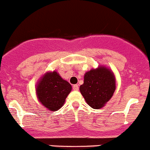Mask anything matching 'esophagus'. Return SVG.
<instances>
[{
    "label": "esophagus",
    "instance_id": "esophagus-1",
    "mask_svg": "<svg viewBox=\"0 0 150 150\" xmlns=\"http://www.w3.org/2000/svg\"><path fill=\"white\" fill-rule=\"evenodd\" d=\"M73 89H74V91L79 90V86H78V85H74V86H73Z\"/></svg>",
    "mask_w": 150,
    "mask_h": 150
}]
</instances>
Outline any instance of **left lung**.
Here are the masks:
<instances>
[{"label": "left lung", "mask_w": 150, "mask_h": 150, "mask_svg": "<svg viewBox=\"0 0 150 150\" xmlns=\"http://www.w3.org/2000/svg\"><path fill=\"white\" fill-rule=\"evenodd\" d=\"M116 89L115 76L105 66H98L84 74L83 84L80 91L86 102L94 109L104 107L112 98Z\"/></svg>", "instance_id": "8db88e82"}]
</instances>
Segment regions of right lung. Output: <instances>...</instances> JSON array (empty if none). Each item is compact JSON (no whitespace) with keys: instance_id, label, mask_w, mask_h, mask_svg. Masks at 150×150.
Masks as SVG:
<instances>
[{"instance_id":"right-lung-1","label":"right lung","mask_w":150,"mask_h":150,"mask_svg":"<svg viewBox=\"0 0 150 150\" xmlns=\"http://www.w3.org/2000/svg\"><path fill=\"white\" fill-rule=\"evenodd\" d=\"M71 90V85L55 70L45 73L38 80L35 87L38 100L52 112L57 111L64 105Z\"/></svg>"}]
</instances>
